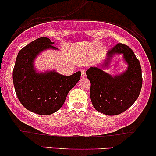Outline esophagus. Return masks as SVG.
<instances>
[{
    "instance_id": "obj_1",
    "label": "esophagus",
    "mask_w": 156,
    "mask_h": 156,
    "mask_svg": "<svg viewBox=\"0 0 156 156\" xmlns=\"http://www.w3.org/2000/svg\"><path fill=\"white\" fill-rule=\"evenodd\" d=\"M85 76H86V71H85V70H82V71H81V77H82V78H85Z\"/></svg>"
}]
</instances>
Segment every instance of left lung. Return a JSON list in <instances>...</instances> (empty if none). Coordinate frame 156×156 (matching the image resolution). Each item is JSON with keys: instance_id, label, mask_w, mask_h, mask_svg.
<instances>
[{"instance_id": "1", "label": "left lung", "mask_w": 156, "mask_h": 156, "mask_svg": "<svg viewBox=\"0 0 156 156\" xmlns=\"http://www.w3.org/2000/svg\"><path fill=\"white\" fill-rule=\"evenodd\" d=\"M114 54H123L129 64L128 70L122 75L113 78L96 67L86 71L91 81V103L97 111L107 115H119L129 108L139 97L142 85L141 65L133 51L119 43L107 53L108 60ZM108 63V61L105 65Z\"/></svg>"}]
</instances>
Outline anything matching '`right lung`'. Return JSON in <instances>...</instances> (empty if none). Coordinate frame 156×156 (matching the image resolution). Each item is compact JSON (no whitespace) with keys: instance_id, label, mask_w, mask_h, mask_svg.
Here are the masks:
<instances>
[{"instance_id":"1","label":"right lung","mask_w":156,"mask_h":156,"mask_svg":"<svg viewBox=\"0 0 156 156\" xmlns=\"http://www.w3.org/2000/svg\"><path fill=\"white\" fill-rule=\"evenodd\" d=\"M53 44L44 37L30 42L19 51L13 70V82L20 102L27 110L41 115H48L59 110L81 77V71L70 76L55 71L35 72L34 58L41 51L56 49Z\"/></svg>"}]
</instances>
